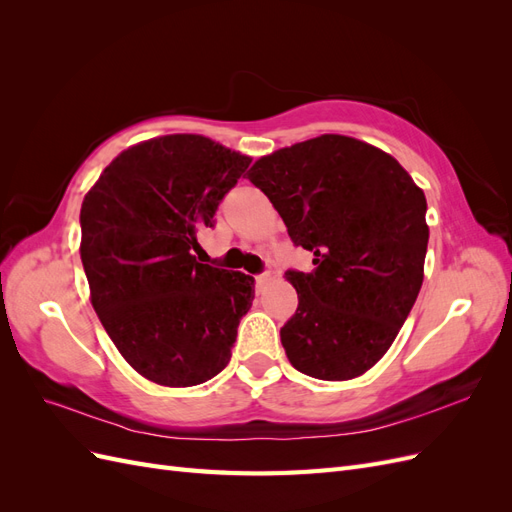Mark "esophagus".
<instances>
[{"label": "esophagus", "instance_id": "obj_1", "mask_svg": "<svg viewBox=\"0 0 512 512\" xmlns=\"http://www.w3.org/2000/svg\"><path fill=\"white\" fill-rule=\"evenodd\" d=\"M269 273H260V275H256V288H262V286H265L267 282H269Z\"/></svg>", "mask_w": 512, "mask_h": 512}]
</instances>
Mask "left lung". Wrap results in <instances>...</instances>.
Here are the masks:
<instances>
[{
    "mask_svg": "<svg viewBox=\"0 0 512 512\" xmlns=\"http://www.w3.org/2000/svg\"><path fill=\"white\" fill-rule=\"evenodd\" d=\"M269 196L309 273L288 269L299 307L282 346L301 374L350 380L391 348L423 284L427 200L401 164L350 136L322 134L247 173Z\"/></svg>",
    "mask_w": 512,
    "mask_h": 512,
    "instance_id": "8db88e82",
    "label": "left lung"
}]
</instances>
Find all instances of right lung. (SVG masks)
<instances>
[{"mask_svg": "<svg viewBox=\"0 0 512 512\" xmlns=\"http://www.w3.org/2000/svg\"><path fill=\"white\" fill-rule=\"evenodd\" d=\"M250 162L205 136L153 138L119 153L83 200L91 305L151 382L196 386L230 361L254 277L196 262L192 250Z\"/></svg>", "mask_w": 512, "mask_h": 512, "instance_id": "obj_1", "label": "right lung"}]
</instances>
